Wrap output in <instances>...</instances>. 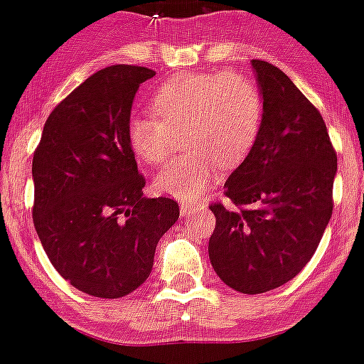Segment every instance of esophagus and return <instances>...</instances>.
<instances>
[{
	"label": "esophagus",
	"mask_w": 364,
	"mask_h": 364,
	"mask_svg": "<svg viewBox=\"0 0 364 364\" xmlns=\"http://www.w3.org/2000/svg\"><path fill=\"white\" fill-rule=\"evenodd\" d=\"M201 206L199 205H181V208H179V212H181L183 217H188L190 213H193L196 210H199Z\"/></svg>",
	"instance_id": "obj_1"
}]
</instances>
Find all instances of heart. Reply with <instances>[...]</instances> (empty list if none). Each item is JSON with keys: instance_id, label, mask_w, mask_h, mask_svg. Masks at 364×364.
I'll use <instances>...</instances> for the list:
<instances>
[{"instance_id": "obj_1", "label": "heart", "mask_w": 364, "mask_h": 364, "mask_svg": "<svg viewBox=\"0 0 364 364\" xmlns=\"http://www.w3.org/2000/svg\"><path fill=\"white\" fill-rule=\"evenodd\" d=\"M152 113L132 114L127 140L136 158L156 166L168 158L185 131L181 158L171 161L154 179L156 192L192 203L212 188L220 165L246 159L260 134L264 102L250 77L237 71L183 73L156 90Z\"/></svg>"}]
</instances>
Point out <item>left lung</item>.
Instances as JSON below:
<instances>
[{"mask_svg": "<svg viewBox=\"0 0 364 364\" xmlns=\"http://www.w3.org/2000/svg\"><path fill=\"white\" fill-rule=\"evenodd\" d=\"M264 102L255 147L215 203L210 262L224 284L260 294L293 280L312 259L332 215L338 156L320 111L282 70L251 60Z\"/></svg>", "mask_w": 364, "mask_h": 364, "instance_id": "8db88e82", "label": "left lung"}]
</instances>
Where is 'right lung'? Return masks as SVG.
<instances>
[{
    "label": "right lung",
    "instance_id": "add662e5",
    "mask_svg": "<svg viewBox=\"0 0 364 364\" xmlns=\"http://www.w3.org/2000/svg\"><path fill=\"white\" fill-rule=\"evenodd\" d=\"M154 75L131 64L91 75L52 111L33 152L36 232L57 273L91 296L138 289L179 217L171 198H144L127 140L136 91Z\"/></svg>",
    "mask_w": 364,
    "mask_h": 364
}]
</instances>
